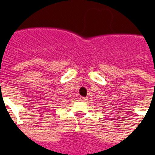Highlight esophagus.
Segmentation results:
<instances>
[{
    "label": "esophagus",
    "instance_id": "1",
    "mask_svg": "<svg viewBox=\"0 0 155 155\" xmlns=\"http://www.w3.org/2000/svg\"><path fill=\"white\" fill-rule=\"evenodd\" d=\"M80 101H82V102H85L87 100V99L85 97H80Z\"/></svg>",
    "mask_w": 155,
    "mask_h": 155
}]
</instances>
